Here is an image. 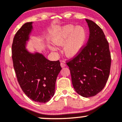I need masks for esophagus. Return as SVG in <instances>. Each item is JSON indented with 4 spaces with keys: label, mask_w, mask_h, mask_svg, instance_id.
<instances>
[{
    "label": "esophagus",
    "mask_w": 122,
    "mask_h": 122,
    "mask_svg": "<svg viewBox=\"0 0 122 122\" xmlns=\"http://www.w3.org/2000/svg\"><path fill=\"white\" fill-rule=\"evenodd\" d=\"M60 65H61V66L62 67V68H63V67L66 66L65 63L64 62H61V64H60Z\"/></svg>",
    "instance_id": "esophagus-1"
}]
</instances>
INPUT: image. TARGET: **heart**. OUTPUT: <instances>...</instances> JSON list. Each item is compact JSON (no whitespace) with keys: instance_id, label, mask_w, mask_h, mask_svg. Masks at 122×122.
<instances>
[{"instance_id":"heart-1","label":"heart","mask_w":122,"mask_h":122,"mask_svg":"<svg viewBox=\"0 0 122 122\" xmlns=\"http://www.w3.org/2000/svg\"><path fill=\"white\" fill-rule=\"evenodd\" d=\"M51 41L57 46H62L63 50L67 57H72L80 51L86 39V31L83 27H76L72 25H66L54 31L51 36ZM51 50L55 48L50 46Z\"/></svg>"}]
</instances>
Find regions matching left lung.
Instances as JSON below:
<instances>
[{
	"label": "left lung",
	"instance_id": "left-lung-1",
	"mask_svg": "<svg viewBox=\"0 0 122 122\" xmlns=\"http://www.w3.org/2000/svg\"><path fill=\"white\" fill-rule=\"evenodd\" d=\"M85 20L89 29L88 42L67 65L76 91L83 97H90L104 88L110 75L111 58L102 29L93 21Z\"/></svg>",
	"mask_w": 122,
	"mask_h": 122
}]
</instances>
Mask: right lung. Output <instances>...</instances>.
I'll return each instance as SVG.
<instances>
[{"instance_id":"add662e5","label":"right lung","mask_w":122,"mask_h":122,"mask_svg":"<svg viewBox=\"0 0 122 122\" xmlns=\"http://www.w3.org/2000/svg\"><path fill=\"white\" fill-rule=\"evenodd\" d=\"M32 24V22L25 23L15 35L12 45L13 66L18 81L27 97L34 102L46 103L54 96L57 76L62 68L58 60L50 61L41 53H31L26 49Z\"/></svg>"}]
</instances>
